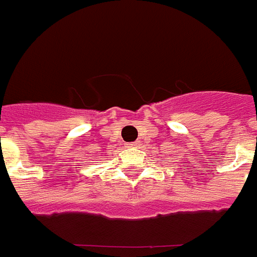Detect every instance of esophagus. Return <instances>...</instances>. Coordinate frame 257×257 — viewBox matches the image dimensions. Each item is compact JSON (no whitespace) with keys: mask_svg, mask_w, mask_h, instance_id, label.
Masks as SVG:
<instances>
[{"mask_svg":"<svg viewBox=\"0 0 257 257\" xmlns=\"http://www.w3.org/2000/svg\"><path fill=\"white\" fill-rule=\"evenodd\" d=\"M139 145H140V143L135 141V143H129V144H126V147H129V148H137Z\"/></svg>","mask_w":257,"mask_h":257,"instance_id":"esophagus-1","label":"esophagus"}]
</instances>
